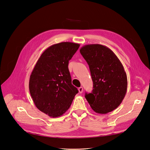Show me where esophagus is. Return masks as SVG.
Returning <instances> with one entry per match:
<instances>
[{"instance_id": "obj_1", "label": "esophagus", "mask_w": 150, "mask_h": 150, "mask_svg": "<svg viewBox=\"0 0 150 150\" xmlns=\"http://www.w3.org/2000/svg\"><path fill=\"white\" fill-rule=\"evenodd\" d=\"M83 88L82 87H80L79 88V92L80 93H81L83 92Z\"/></svg>"}]
</instances>
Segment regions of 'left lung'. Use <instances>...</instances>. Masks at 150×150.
<instances>
[{"label": "left lung", "mask_w": 150, "mask_h": 150, "mask_svg": "<svg viewBox=\"0 0 150 150\" xmlns=\"http://www.w3.org/2000/svg\"><path fill=\"white\" fill-rule=\"evenodd\" d=\"M80 52L89 65L93 90L85 98L96 113L107 114L117 108L126 95L127 75L124 67L110 49L99 44L82 46Z\"/></svg>", "instance_id": "left-lung-1"}]
</instances>
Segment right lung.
Masks as SVG:
<instances>
[{"instance_id": "add662e5", "label": "right lung", "mask_w": 150, "mask_h": 150, "mask_svg": "<svg viewBox=\"0 0 150 150\" xmlns=\"http://www.w3.org/2000/svg\"><path fill=\"white\" fill-rule=\"evenodd\" d=\"M80 44L61 42L42 54L29 80V91L36 107L49 117H59L69 110L77 89L71 83L69 62Z\"/></svg>"}]
</instances>
